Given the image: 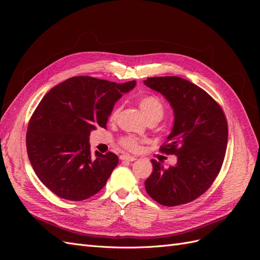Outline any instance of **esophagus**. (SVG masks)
I'll list each match as a JSON object with an SVG mask.
<instances>
[{
    "label": "esophagus",
    "instance_id": "34e87169",
    "mask_svg": "<svg viewBox=\"0 0 260 260\" xmlns=\"http://www.w3.org/2000/svg\"><path fill=\"white\" fill-rule=\"evenodd\" d=\"M120 159H121V160H124V161H129V162L137 160V158L134 157V156H129V155H121V156H120Z\"/></svg>",
    "mask_w": 260,
    "mask_h": 260
}]
</instances>
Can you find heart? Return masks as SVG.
Instances as JSON below:
<instances>
[{"mask_svg": "<svg viewBox=\"0 0 260 260\" xmlns=\"http://www.w3.org/2000/svg\"><path fill=\"white\" fill-rule=\"evenodd\" d=\"M139 107L142 114L147 121L152 120H161L165 115V104L156 97V95H145L139 100ZM119 113V108H115L109 116V120L115 121ZM140 141L135 137H125L121 140V144L129 151H136L139 147Z\"/></svg>", "mask_w": 260, "mask_h": 260, "instance_id": "b5f03b06", "label": "heart"}]
</instances>
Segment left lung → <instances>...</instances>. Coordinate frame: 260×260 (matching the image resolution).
<instances>
[{"label":"left lung","instance_id":"1","mask_svg":"<svg viewBox=\"0 0 260 260\" xmlns=\"http://www.w3.org/2000/svg\"><path fill=\"white\" fill-rule=\"evenodd\" d=\"M144 84L160 92L173 108V128L160 149L177 156L176 165L169 168L152 159L153 173L145 189L162 206H180L201 196L219 173L228 144L226 119L206 90L185 79L154 77Z\"/></svg>","mask_w":260,"mask_h":260}]
</instances>
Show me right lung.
I'll use <instances>...</instances> for the list:
<instances>
[{
  "instance_id": "obj_1",
  "label": "right lung",
  "mask_w": 260,
  "mask_h": 260,
  "mask_svg": "<svg viewBox=\"0 0 260 260\" xmlns=\"http://www.w3.org/2000/svg\"><path fill=\"white\" fill-rule=\"evenodd\" d=\"M136 81L115 82L80 76L52 87L41 100L28 124L26 147L31 167L57 196L81 201L106 184L119 159L114 153L90 155L89 136L106 126L115 103Z\"/></svg>"
}]
</instances>
